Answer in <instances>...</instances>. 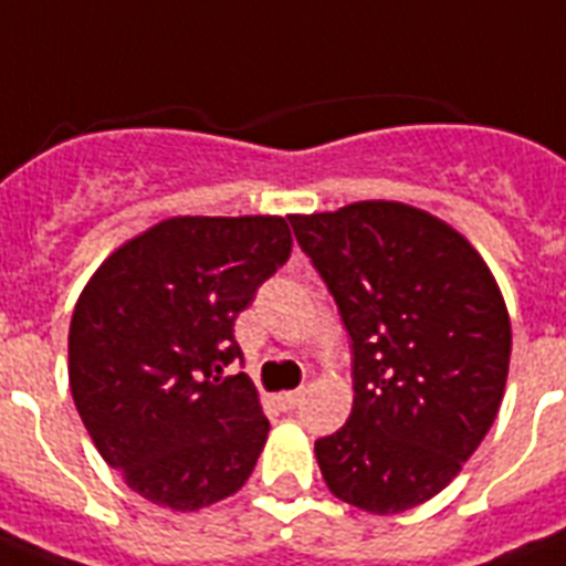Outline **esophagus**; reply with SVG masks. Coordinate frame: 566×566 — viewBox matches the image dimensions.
Returning a JSON list of instances; mask_svg holds the SVG:
<instances>
[{
    "label": "esophagus",
    "mask_w": 566,
    "mask_h": 566,
    "mask_svg": "<svg viewBox=\"0 0 566 566\" xmlns=\"http://www.w3.org/2000/svg\"><path fill=\"white\" fill-rule=\"evenodd\" d=\"M303 396H306V390H289V394H280L277 399H280V405H283V408H297V405H301L303 401Z\"/></svg>",
    "instance_id": "esophagus-1"
}]
</instances>
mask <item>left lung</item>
Here are the masks:
<instances>
[{
	"label": "left lung",
	"mask_w": 566,
	"mask_h": 566,
	"mask_svg": "<svg viewBox=\"0 0 566 566\" xmlns=\"http://www.w3.org/2000/svg\"><path fill=\"white\" fill-rule=\"evenodd\" d=\"M353 340V413L315 442L329 492L370 515L431 501L501 410L506 301L457 228L405 202L294 213Z\"/></svg>",
	"instance_id": "1"
}]
</instances>
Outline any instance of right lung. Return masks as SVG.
Segmentation results:
<instances>
[{
	"label": "right lung",
	"mask_w": 566,
	"mask_h": 566,
	"mask_svg": "<svg viewBox=\"0 0 566 566\" xmlns=\"http://www.w3.org/2000/svg\"><path fill=\"white\" fill-rule=\"evenodd\" d=\"M292 251L283 217H170L112 251L69 326L74 408L144 501L196 512L240 492L269 437L233 321Z\"/></svg>",
	"instance_id": "1"
}]
</instances>
